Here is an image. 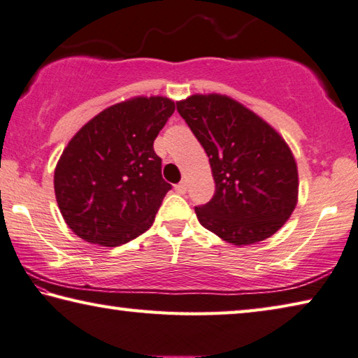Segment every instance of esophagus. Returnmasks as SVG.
<instances>
[{"label":"esophagus","instance_id":"1","mask_svg":"<svg viewBox=\"0 0 358 358\" xmlns=\"http://www.w3.org/2000/svg\"><path fill=\"white\" fill-rule=\"evenodd\" d=\"M174 189H176V192L179 193V195H184V193L187 192V185H185V182H180V184L176 185Z\"/></svg>","mask_w":358,"mask_h":358}]
</instances>
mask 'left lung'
Wrapping results in <instances>:
<instances>
[{"label":"left lung","mask_w":358,"mask_h":358,"mask_svg":"<svg viewBox=\"0 0 358 358\" xmlns=\"http://www.w3.org/2000/svg\"><path fill=\"white\" fill-rule=\"evenodd\" d=\"M178 113L209 157L210 201L195 208L200 224L234 245L273 236L298 201L294 154L274 128L227 95H192Z\"/></svg>","instance_id":"8db88e82"}]
</instances>
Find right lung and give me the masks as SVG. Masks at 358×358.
I'll list each match as a JSON object with an SVG mask.
<instances>
[{
  "label": "right lung",
  "mask_w": 358,
  "mask_h": 358,
  "mask_svg": "<svg viewBox=\"0 0 358 358\" xmlns=\"http://www.w3.org/2000/svg\"><path fill=\"white\" fill-rule=\"evenodd\" d=\"M174 109L166 96L130 98L93 117L64 148L55 198L66 225L84 241L115 248L154 224L171 190L154 141Z\"/></svg>",
  "instance_id": "obj_1"
}]
</instances>
